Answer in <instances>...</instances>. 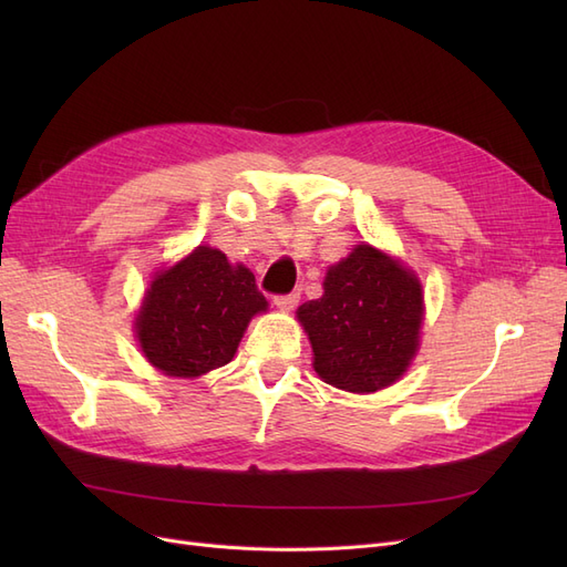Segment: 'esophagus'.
<instances>
[{
    "mask_svg": "<svg viewBox=\"0 0 567 567\" xmlns=\"http://www.w3.org/2000/svg\"><path fill=\"white\" fill-rule=\"evenodd\" d=\"M298 300H300L298 290H293V293H286V296H274V305H277L279 310H293Z\"/></svg>",
    "mask_w": 567,
    "mask_h": 567,
    "instance_id": "1",
    "label": "esophagus"
}]
</instances>
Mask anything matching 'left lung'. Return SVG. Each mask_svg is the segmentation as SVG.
I'll use <instances>...</instances> for the list:
<instances>
[{
  "label": "left lung",
  "instance_id": "1",
  "mask_svg": "<svg viewBox=\"0 0 567 567\" xmlns=\"http://www.w3.org/2000/svg\"><path fill=\"white\" fill-rule=\"evenodd\" d=\"M421 317L414 274L367 244L331 267L323 296L298 310L315 371L350 392H375L400 379L416 354Z\"/></svg>",
  "mask_w": 567,
  "mask_h": 567
}]
</instances>
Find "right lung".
<instances>
[{"instance_id": "add662e5", "label": "right lung", "mask_w": 567, "mask_h": 567, "mask_svg": "<svg viewBox=\"0 0 567 567\" xmlns=\"http://www.w3.org/2000/svg\"><path fill=\"white\" fill-rule=\"evenodd\" d=\"M267 310L252 271L198 246L151 284L136 336L153 367L194 379L231 362L252 315Z\"/></svg>"}]
</instances>
